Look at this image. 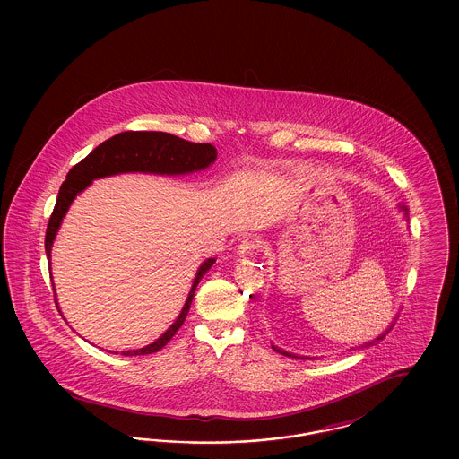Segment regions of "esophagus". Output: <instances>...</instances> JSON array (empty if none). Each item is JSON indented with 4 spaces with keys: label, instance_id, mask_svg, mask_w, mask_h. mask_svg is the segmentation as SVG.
Masks as SVG:
<instances>
[{
    "label": "esophagus",
    "instance_id": "34e87169",
    "mask_svg": "<svg viewBox=\"0 0 459 459\" xmlns=\"http://www.w3.org/2000/svg\"><path fill=\"white\" fill-rule=\"evenodd\" d=\"M258 249V242L255 239H242L238 246V256L240 258H251L255 255V251Z\"/></svg>",
    "mask_w": 459,
    "mask_h": 459
}]
</instances>
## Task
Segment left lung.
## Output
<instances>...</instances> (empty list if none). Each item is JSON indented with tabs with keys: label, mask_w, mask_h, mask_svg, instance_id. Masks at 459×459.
I'll return each mask as SVG.
<instances>
[{
	"label": "left lung",
	"mask_w": 459,
	"mask_h": 459,
	"mask_svg": "<svg viewBox=\"0 0 459 459\" xmlns=\"http://www.w3.org/2000/svg\"><path fill=\"white\" fill-rule=\"evenodd\" d=\"M399 210H401V212H404V217H406V220H410L408 219V206H404V204H399ZM394 322H395V318H394ZM394 322L391 324V327L385 328V332H384V333H380L377 339H373V341H370V342H367L363 348H367V346H377L380 341H384V339H385V335H387V333L393 330ZM272 350L277 351L279 354H285V356H289V358H301V359H306V358H307V356H298V354L287 352V351L281 350L279 346H273V344H272Z\"/></svg>",
	"instance_id": "obj_1"
}]
</instances>
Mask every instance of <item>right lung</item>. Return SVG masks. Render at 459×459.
Returning a JSON list of instances; mask_svg holds the SVG:
<instances>
[{"instance_id": "add662e5", "label": "right lung", "mask_w": 459, "mask_h": 459, "mask_svg": "<svg viewBox=\"0 0 459 459\" xmlns=\"http://www.w3.org/2000/svg\"><path fill=\"white\" fill-rule=\"evenodd\" d=\"M217 160V148L212 144H197L189 143L186 139H180L167 132H122L108 141L101 143L96 150L77 163L68 175L65 182L62 184L55 210L51 213V219L46 229V240L44 249L48 263L51 264V247L55 238L58 234V229L65 219L66 212L72 204V201L79 196L84 189H88L96 178H103L109 175L139 174L156 175H186L193 174L208 169ZM215 258H208L201 263L197 268L196 277L193 287L189 290V296L186 299V305L178 313L177 320L170 327L167 328L154 342L141 348V350L122 351L124 356H141V354H152L167 346V342L175 335V332L182 327L189 307L193 303L195 292H196L199 281L204 277V273L212 268ZM53 284V281H51ZM55 289V285H53ZM55 301L56 296H55ZM60 311V309H58ZM111 352V351H108ZM118 354V352H115Z\"/></svg>"}]
</instances>
